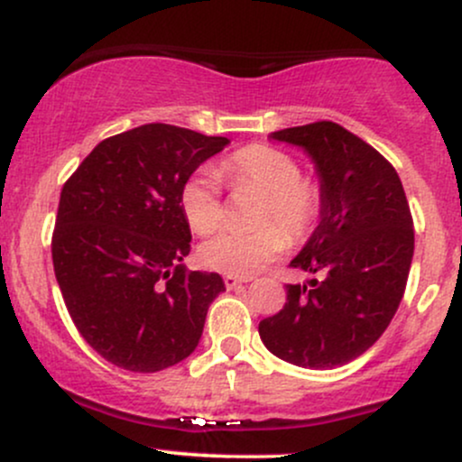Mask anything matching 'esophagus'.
Returning a JSON list of instances; mask_svg holds the SVG:
<instances>
[{"label":"esophagus","mask_w":462,"mask_h":462,"mask_svg":"<svg viewBox=\"0 0 462 462\" xmlns=\"http://www.w3.org/2000/svg\"><path fill=\"white\" fill-rule=\"evenodd\" d=\"M249 282V278H238V275H224V284L227 289H236V286Z\"/></svg>","instance_id":"34e87169"}]
</instances>
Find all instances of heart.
Returning <instances> with one entry per match:
<instances>
[{
	"mask_svg": "<svg viewBox=\"0 0 462 462\" xmlns=\"http://www.w3.org/2000/svg\"><path fill=\"white\" fill-rule=\"evenodd\" d=\"M219 173L232 190H258L256 230L224 232L199 249L201 263L226 275H252L272 263L286 247L304 243L323 215V189L315 178L301 176L300 161L280 147L252 143L227 153ZM180 206L190 230L206 236L224 224V201L213 171L193 173L182 190Z\"/></svg>",
	"mask_w": 462,
	"mask_h": 462,
	"instance_id": "obj_1",
	"label": "heart"
}]
</instances>
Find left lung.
<instances>
[{"mask_svg": "<svg viewBox=\"0 0 462 462\" xmlns=\"http://www.w3.org/2000/svg\"><path fill=\"white\" fill-rule=\"evenodd\" d=\"M310 153L323 215L291 267L312 273L286 284L282 310L258 323L272 354L306 369L358 358L383 337L406 291L415 230L400 176L378 150L334 124L273 132Z\"/></svg>", "mask_w": 462, "mask_h": 462, "instance_id": "obj_1", "label": "left lung"}]
</instances>
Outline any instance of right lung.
<instances>
[{"label":"right lung","instance_id":"right-lung-1","mask_svg":"<svg viewBox=\"0 0 462 462\" xmlns=\"http://www.w3.org/2000/svg\"><path fill=\"white\" fill-rule=\"evenodd\" d=\"M226 136L167 124L108 136L60 190L51 258L78 332L121 369L153 374L193 354L219 273L189 272L180 190Z\"/></svg>","mask_w":462,"mask_h":462}]
</instances>
